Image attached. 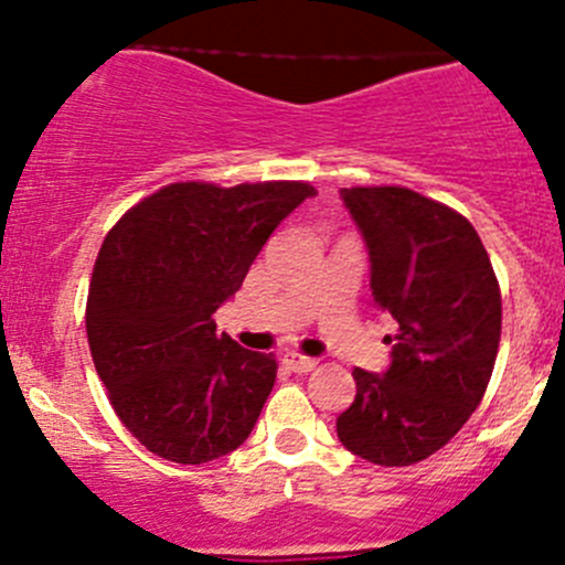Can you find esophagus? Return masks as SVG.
<instances>
[{"label": "esophagus", "instance_id": "obj_1", "mask_svg": "<svg viewBox=\"0 0 565 565\" xmlns=\"http://www.w3.org/2000/svg\"><path fill=\"white\" fill-rule=\"evenodd\" d=\"M284 366H287L289 372H295V374H309L311 369L317 366V361H315V358L298 355V352H287V355H284Z\"/></svg>", "mask_w": 565, "mask_h": 565}]
</instances>
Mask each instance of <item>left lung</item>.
Instances as JSON below:
<instances>
[{
    "instance_id": "8db88e82",
    "label": "left lung",
    "mask_w": 565,
    "mask_h": 565,
    "mask_svg": "<svg viewBox=\"0 0 565 565\" xmlns=\"http://www.w3.org/2000/svg\"><path fill=\"white\" fill-rule=\"evenodd\" d=\"M372 265V298L396 319L383 374L355 369L335 418L347 451L383 467L431 457L481 404L500 344V289L470 221L409 188H341ZM391 341V339H388Z\"/></svg>"
}]
</instances>
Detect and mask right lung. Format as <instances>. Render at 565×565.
I'll return each mask as SVG.
<instances>
[{
    "mask_svg": "<svg viewBox=\"0 0 565 565\" xmlns=\"http://www.w3.org/2000/svg\"><path fill=\"white\" fill-rule=\"evenodd\" d=\"M309 196V182H174L106 235L89 281L87 339L114 413L147 451L204 465L248 440L276 361L215 333L213 315Z\"/></svg>",
    "mask_w": 565,
    "mask_h": 565,
    "instance_id": "right-lung-1",
    "label": "right lung"
}]
</instances>
